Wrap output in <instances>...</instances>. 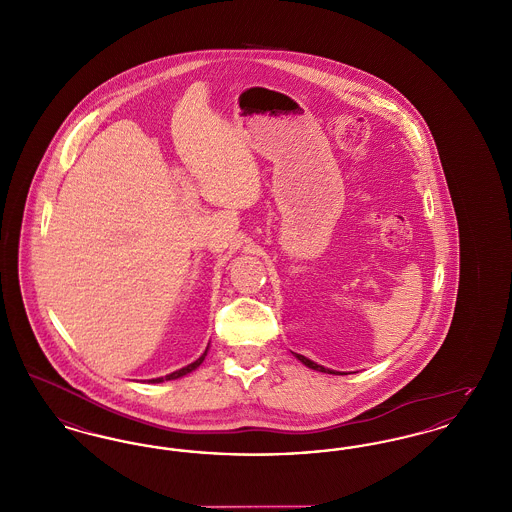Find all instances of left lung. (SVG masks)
I'll list each match as a JSON object with an SVG mask.
<instances>
[{
  "label": "left lung",
  "instance_id": "left-lung-1",
  "mask_svg": "<svg viewBox=\"0 0 512 512\" xmlns=\"http://www.w3.org/2000/svg\"><path fill=\"white\" fill-rule=\"evenodd\" d=\"M301 363L305 366H309V368H313V370H318V372H330L332 374V370H328V368H324V366L317 365V363H313V361H309L307 357H303V355H295ZM336 374V372H334Z\"/></svg>",
  "mask_w": 512,
  "mask_h": 512
}]
</instances>
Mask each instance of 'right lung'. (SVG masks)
I'll use <instances>...</instances> for the list:
<instances>
[{"label": "right lung", "mask_w": 512, "mask_h": 512, "mask_svg": "<svg viewBox=\"0 0 512 512\" xmlns=\"http://www.w3.org/2000/svg\"><path fill=\"white\" fill-rule=\"evenodd\" d=\"M205 355H207V351H205L197 361H194L192 365L184 366V368H180V370H176V372H172V374H167L165 378H155V380H151V382L159 384V382H165V380H176V378H180V376H184V374L192 372V370H195L197 366L201 365V363H203V359H205Z\"/></svg>", "instance_id": "obj_1"}]
</instances>
